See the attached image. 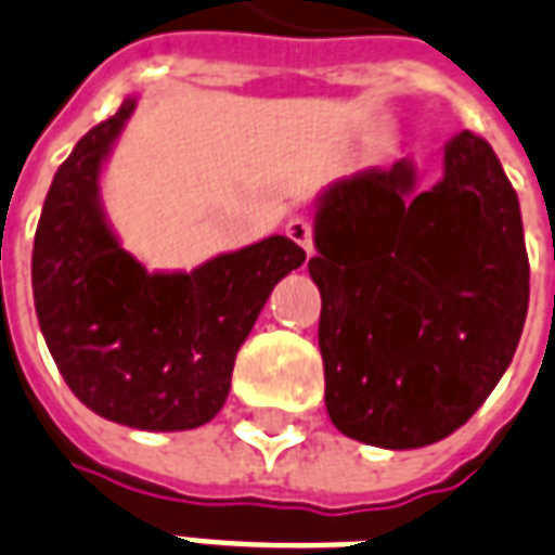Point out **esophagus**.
<instances>
[{"instance_id": "obj_1", "label": "esophagus", "mask_w": 555, "mask_h": 555, "mask_svg": "<svg viewBox=\"0 0 555 555\" xmlns=\"http://www.w3.org/2000/svg\"><path fill=\"white\" fill-rule=\"evenodd\" d=\"M286 237L295 240L307 255H312V225H309V219L292 217L289 222H286Z\"/></svg>"}]
</instances>
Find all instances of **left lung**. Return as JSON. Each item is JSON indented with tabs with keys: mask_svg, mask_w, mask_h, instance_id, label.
<instances>
[{
	"mask_svg": "<svg viewBox=\"0 0 555 555\" xmlns=\"http://www.w3.org/2000/svg\"><path fill=\"white\" fill-rule=\"evenodd\" d=\"M312 231L333 425L397 452L457 431L513 362L530 304L521 208L492 147L457 132L423 191L408 158L338 179Z\"/></svg>",
	"mask_w": 555,
	"mask_h": 555,
	"instance_id": "8db88e82",
	"label": "left lung"
}]
</instances>
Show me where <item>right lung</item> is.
I'll use <instances>...</instances> for the list:
<instances>
[{
  "mask_svg": "<svg viewBox=\"0 0 555 555\" xmlns=\"http://www.w3.org/2000/svg\"><path fill=\"white\" fill-rule=\"evenodd\" d=\"M139 98L77 141L34 237V307L51 359L86 408L139 431H188L225 405L243 341L278 283L307 260L289 237L147 272L101 199L103 165Z\"/></svg>",
  "mask_w": 555,
  "mask_h": 555,
  "instance_id": "obj_1",
  "label": "right lung"
}]
</instances>
